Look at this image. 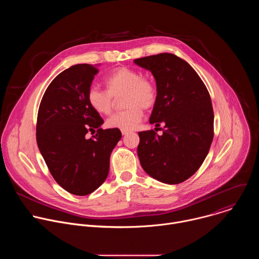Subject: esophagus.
Here are the masks:
<instances>
[{"instance_id": "1", "label": "esophagus", "mask_w": 259, "mask_h": 259, "mask_svg": "<svg viewBox=\"0 0 259 259\" xmlns=\"http://www.w3.org/2000/svg\"><path fill=\"white\" fill-rule=\"evenodd\" d=\"M129 133V131H122V134L123 135H127Z\"/></svg>"}]
</instances>
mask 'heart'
I'll use <instances>...</instances> for the list:
<instances>
[{"label":"heart","instance_id":"heart-1","mask_svg":"<svg viewBox=\"0 0 259 259\" xmlns=\"http://www.w3.org/2000/svg\"><path fill=\"white\" fill-rule=\"evenodd\" d=\"M104 84L106 91L97 87L89 88L87 101L97 114L108 115L114 107L115 99L123 94L121 103L125 108L107 119L108 128L122 131L135 129L142 120V108L150 109L157 101L158 90L155 82L133 68L123 66L114 69L104 80Z\"/></svg>","mask_w":259,"mask_h":259}]
</instances>
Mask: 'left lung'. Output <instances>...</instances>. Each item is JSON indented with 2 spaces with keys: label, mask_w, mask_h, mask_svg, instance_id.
<instances>
[{
  "label": "left lung",
  "mask_w": 259,
  "mask_h": 259,
  "mask_svg": "<svg viewBox=\"0 0 259 259\" xmlns=\"http://www.w3.org/2000/svg\"><path fill=\"white\" fill-rule=\"evenodd\" d=\"M134 62L156 80L158 97L150 123L165 125L162 135L154 130L138 133L141 167L161 182H183L201 167L213 140L209 92L196 70L174 54L160 53Z\"/></svg>",
  "instance_id": "8db88e82"
}]
</instances>
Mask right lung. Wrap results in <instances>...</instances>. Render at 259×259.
<instances>
[{
    "instance_id": "1",
    "label": "right lung",
    "mask_w": 259,
    "mask_h": 259,
    "mask_svg": "<svg viewBox=\"0 0 259 259\" xmlns=\"http://www.w3.org/2000/svg\"><path fill=\"white\" fill-rule=\"evenodd\" d=\"M98 72L91 64L66 68L50 83L36 120V143L59 186L76 196L98 189L107 177L109 157L122 137L119 129H101L87 92ZM91 131L95 136L87 139Z\"/></svg>"
}]
</instances>
